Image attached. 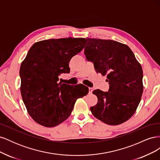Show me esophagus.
Segmentation results:
<instances>
[{
    "label": "esophagus",
    "instance_id": "obj_1",
    "mask_svg": "<svg viewBox=\"0 0 160 160\" xmlns=\"http://www.w3.org/2000/svg\"><path fill=\"white\" fill-rule=\"evenodd\" d=\"M92 92H93V88H89V93H92Z\"/></svg>",
    "mask_w": 160,
    "mask_h": 160
}]
</instances>
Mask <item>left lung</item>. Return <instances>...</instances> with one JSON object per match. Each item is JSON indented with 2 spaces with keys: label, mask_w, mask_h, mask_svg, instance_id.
I'll return each instance as SVG.
<instances>
[{
  "label": "left lung",
  "mask_w": 160,
  "mask_h": 160,
  "mask_svg": "<svg viewBox=\"0 0 160 160\" xmlns=\"http://www.w3.org/2000/svg\"><path fill=\"white\" fill-rule=\"evenodd\" d=\"M85 55L93 62L96 72L107 75V92L94 90L98 103L90 109L103 123L115 125L134 114L143 93V71L133 52L126 45L112 40L87 38Z\"/></svg>",
  "instance_id": "left-lung-1"
}]
</instances>
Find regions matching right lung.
<instances>
[{
  "mask_svg": "<svg viewBox=\"0 0 160 160\" xmlns=\"http://www.w3.org/2000/svg\"><path fill=\"white\" fill-rule=\"evenodd\" d=\"M84 38H63L35 42L21 65V92L28 114L42 126L55 127L69 117L77 99L88 88L59 83L61 73H69L71 58L85 47Z\"/></svg>",
  "mask_w": 160,
  "mask_h": 160,
  "instance_id": "obj_1",
  "label": "right lung"
}]
</instances>
